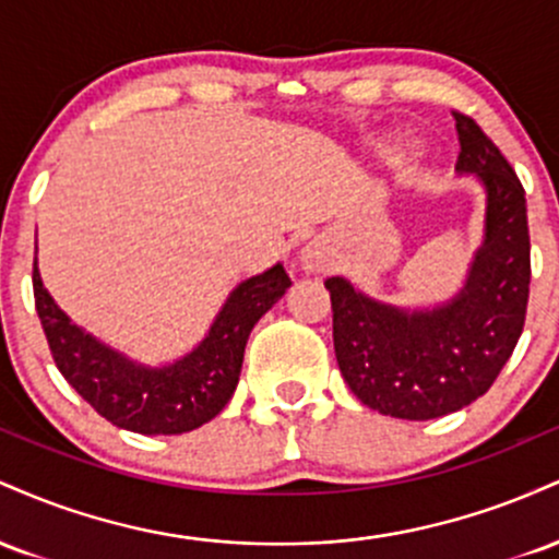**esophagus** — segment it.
I'll return each mask as SVG.
<instances>
[{"instance_id": "1", "label": "esophagus", "mask_w": 559, "mask_h": 559, "mask_svg": "<svg viewBox=\"0 0 559 559\" xmlns=\"http://www.w3.org/2000/svg\"><path fill=\"white\" fill-rule=\"evenodd\" d=\"M299 262L305 273H323L325 267H329V258H325L323 247H320L318 241H310L307 247H301Z\"/></svg>"}]
</instances>
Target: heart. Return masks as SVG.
I'll return each mask as SVG.
<instances>
[{
  "label": "heart",
  "instance_id": "1",
  "mask_svg": "<svg viewBox=\"0 0 559 559\" xmlns=\"http://www.w3.org/2000/svg\"><path fill=\"white\" fill-rule=\"evenodd\" d=\"M415 152V139L413 136H391L386 144H383V155L386 157H404Z\"/></svg>",
  "mask_w": 559,
  "mask_h": 559
}]
</instances>
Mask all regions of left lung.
<instances>
[{
    "label": "left lung",
    "mask_w": 559,
    "mask_h": 559,
    "mask_svg": "<svg viewBox=\"0 0 559 559\" xmlns=\"http://www.w3.org/2000/svg\"><path fill=\"white\" fill-rule=\"evenodd\" d=\"M452 115L457 173L476 178L486 197L484 241L460 292L431 307H400L342 275L325 281L344 381L370 409L402 420L441 418L484 396L521 338L528 305L523 186L476 120Z\"/></svg>",
    "instance_id": "obj_1"
}]
</instances>
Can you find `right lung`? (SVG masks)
Listing matches in <instances>:
<instances>
[{
    "mask_svg": "<svg viewBox=\"0 0 559 559\" xmlns=\"http://www.w3.org/2000/svg\"><path fill=\"white\" fill-rule=\"evenodd\" d=\"M288 286L281 262L241 281L194 349L173 362L146 365L75 325L34 262L36 312L60 373L102 418L144 436L194 431L226 407L239 383L249 333Z\"/></svg>",
    "mask_w": 559,
    "mask_h": 559,
    "instance_id": "obj_1",
    "label": "right lung"
}]
</instances>
